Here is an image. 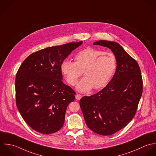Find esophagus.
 <instances>
[{
	"label": "esophagus",
	"instance_id": "34e87169",
	"mask_svg": "<svg viewBox=\"0 0 156 156\" xmlns=\"http://www.w3.org/2000/svg\"><path fill=\"white\" fill-rule=\"evenodd\" d=\"M81 98H82V95L80 94H76L75 95V98H76L77 100H80Z\"/></svg>",
	"mask_w": 156,
	"mask_h": 156
}]
</instances>
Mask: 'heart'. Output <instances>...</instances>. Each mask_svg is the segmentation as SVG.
Returning <instances> with one entry per match:
<instances>
[{"label": "heart", "instance_id": "b5f03b06", "mask_svg": "<svg viewBox=\"0 0 156 156\" xmlns=\"http://www.w3.org/2000/svg\"><path fill=\"white\" fill-rule=\"evenodd\" d=\"M75 62L64 60L61 70L67 83L75 86L83 72L85 77L77 86L80 92L100 89L109 83L117 68L116 56L98 49L88 48L78 52L74 57Z\"/></svg>", "mask_w": 156, "mask_h": 156}]
</instances>
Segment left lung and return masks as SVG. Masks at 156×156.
<instances>
[{
  "instance_id": "1",
  "label": "left lung",
  "mask_w": 156,
  "mask_h": 156,
  "mask_svg": "<svg viewBox=\"0 0 156 156\" xmlns=\"http://www.w3.org/2000/svg\"><path fill=\"white\" fill-rule=\"evenodd\" d=\"M112 50L117 59L116 72L99 92L83 96L80 101L85 122L94 133L112 135L128 124L136 115L143 92V81L137 62L113 41L94 43Z\"/></svg>"
}]
</instances>
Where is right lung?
<instances>
[{"instance_id":"obj_1","label":"right lung","mask_w":156,"mask_h":156,"mask_svg":"<svg viewBox=\"0 0 156 156\" xmlns=\"http://www.w3.org/2000/svg\"><path fill=\"white\" fill-rule=\"evenodd\" d=\"M83 41L46 48L29 55L16 77L17 107L26 123L42 134L62 128L67 107L75 92L62 83L61 64Z\"/></svg>"}]
</instances>
